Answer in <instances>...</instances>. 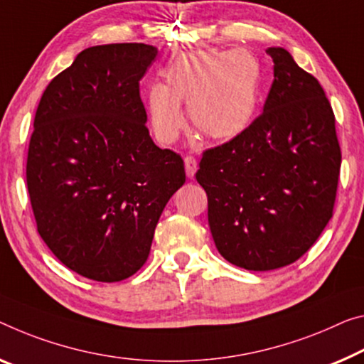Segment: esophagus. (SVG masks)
I'll use <instances>...</instances> for the list:
<instances>
[{
    "mask_svg": "<svg viewBox=\"0 0 364 364\" xmlns=\"http://www.w3.org/2000/svg\"><path fill=\"white\" fill-rule=\"evenodd\" d=\"M183 163H186V172H187V177H193L195 172L198 169V163L197 159L193 158V156H186V159H183Z\"/></svg>",
    "mask_w": 364,
    "mask_h": 364,
    "instance_id": "obj_1",
    "label": "esophagus"
}]
</instances>
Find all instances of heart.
I'll return each mask as SVG.
<instances>
[{"label":"heart","mask_w":364,"mask_h":364,"mask_svg":"<svg viewBox=\"0 0 364 364\" xmlns=\"http://www.w3.org/2000/svg\"><path fill=\"white\" fill-rule=\"evenodd\" d=\"M166 86L148 91L151 127L159 141L172 143L183 127L178 104L188 105L192 125L201 135L228 141L244 133L259 107L262 68L247 50L186 53L164 71Z\"/></svg>","instance_id":"b5f03b06"}]
</instances>
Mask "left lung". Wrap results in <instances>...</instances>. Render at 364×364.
I'll use <instances>...</instances> for the list:
<instances>
[{
    "mask_svg": "<svg viewBox=\"0 0 364 364\" xmlns=\"http://www.w3.org/2000/svg\"><path fill=\"white\" fill-rule=\"evenodd\" d=\"M267 53L273 85L264 112L239 136L203 151L195 174L218 252L254 272L293 264L312 247L333 215L342 164L322 86L284 48Z\"/></svg>",
    "mask_w": 364,
    "mask_h": 364,
    "instance_id": "obj_1",
    "label": "left lung"
}]
</instances>
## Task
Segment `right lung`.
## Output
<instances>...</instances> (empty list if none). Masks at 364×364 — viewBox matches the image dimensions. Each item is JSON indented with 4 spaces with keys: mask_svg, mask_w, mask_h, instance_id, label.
<instances>
[{
    "mask_svg": "<svg viewBox=\"0 0 364 364\" xmlns=\"http://www.w3.org/2000/svg\"><path fill=\"white\" fill-rule=\"evenodd\" d=\"M158 48L89 47L55 76L33 119L27 190L37 231L77 275L114 283L144 265L181 156L154 144L139 80Z\"/></svg>",
    "mask_w": 364,
    "mask_h": 364,
    "instance_id": "right-lung-1",
    "label": "right lung"
}]
</instances>
